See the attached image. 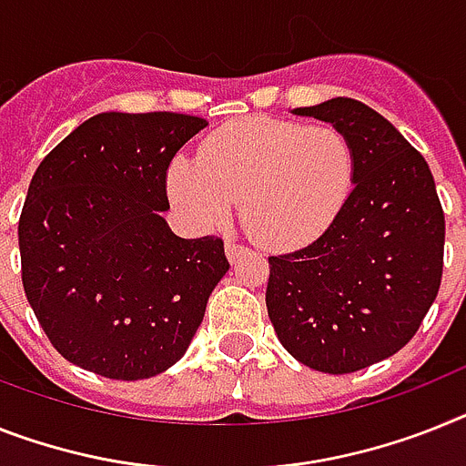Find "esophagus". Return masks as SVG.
Masks as SVG:
<instances>
[{"instance_id": "1", "label": "esophagus", "mask_w": 466, "mask_h": 466, "mask_svg": "<svg viewBox=\"0 0 466 466\" xmlns=\"http://www.w3.org/2000/svg\"><path fill=\"white\" fill-rule=\"evenodd\" d=\"M225 253H227V260H229V263H234V260H237V258H239L241 253H244V246L234 244V241H227V244H225Z\"/></svg>"}]
</instances>
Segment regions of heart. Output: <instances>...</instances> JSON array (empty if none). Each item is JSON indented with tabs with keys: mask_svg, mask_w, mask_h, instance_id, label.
Listing matches in <instances>:
<instances>
[{
	"mask_svg": "<svg viewBox=\"0 0 466 466\" xmlns=\"http://www.w3.org/2000/svg\"><path fill=\"white\" fill-rule=\"evenodd\" d=\"M355 170L353 142L334 125L253 116L215 130L198 160H173L167 197L198 227L220 225L241 201V220L258 244L299 251L341 218Z\"/></svg>",
	"mask_w": 466,
	"mask_h": 466,
	"instance_id": "1",
	"label": "heart"
}]
</instances>
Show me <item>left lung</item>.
<instances>
[{
  "mask_svg": "<svg viewBox=\"0 0 466 466\" xmlns=\"http://www.w3.org/2000/svg\"><path fill=\"white\" fill-rule=\"evenodd\" d=\"M293 113L350 137L355 189L322 239L269 258L265 303L299 362L350 374L398 353L436 300L443 208L424 156L381 113L348 96Z\"/></svg>",
  "mask_w": 466,
  "mask_h": 466,
  "instance_id": "obj_1",
  "label": "left lung"
}]
</instances>
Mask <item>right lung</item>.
I'll return each mask as SVG.
<instances>
[{"label":"right lung","mask_w":466,"mask_h":466,"mask_svg":"<svg viewBox=\"0 0 466 466\" xmlns=\"http://www.w3.org/2000/svg\"><path fill=\"white\" fill-rule=\"evenodd\" d=\"M206 120L99 113L54 147L18 220L23 289L52 346L106 379H148L187 353L229 263L218 237L182 239L167 167Z\"/></svg>","instance_id":"right-lung-1"}]
</instances>
